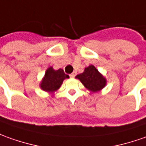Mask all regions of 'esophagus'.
Here are the masks:
<instances>
[{
	"label": "esophagus",
	"mask_w": 146,
	"mask_h": 146,
	"mask_svg": "<svg viewBox=\"0 0 146 146\" xmlns=\"http://www.w3.org/2000/svg\"><path fill=\"white\" fill-rule=\"evenodd\" d=\"M77 75V72H73V73H71L69 76H70V77H72V78H73V77H75V76Z\"/></svg>",
	"instance_id": "1"
}]
</instances>
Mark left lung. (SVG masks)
<instances>
[{"label":"left lung","instance_id":"8db88e82","mask_svg":"<svg viewBox=\"0 0 146 146\" xmlns=\"http://www.w3.org/2000/svg\"><path fill=\"white\" fill-rule=\"evenodd\" d=\"M76 78L79 79L86 89L93 93L100 91L106 85V79L94 65L86 68L83 73L76 76Z\"/></svg>","mask_w":146,"mask_h":146}]
</instances>
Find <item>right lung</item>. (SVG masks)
Returning a JSON list of instances; mask_svg holds the SVG:
<instances>
[{
	"instance_id": "add662e5",
	"label": "right lung",
	"mask_w": 146,
	"mask_h": 146,
	"mask_svg": "<svg viewBox=\"0 0 146 146\" xmlns=\"http://www.w3.org/2000/svg\"><path fill=\"white\" fill-rule=\"evenodd\" d=\"M69 77V75L65 74L63 69L55 70L52 67H49L40 84V89L48 93H53L60 88L63 81Z\"/></svg>"
}]
</instances>
